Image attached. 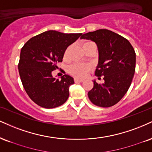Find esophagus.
<instances>
[{"label": "esophagus", "instance_id": "esophagus-1", "mask_svg": "<svg viewBox=\"0 0 152 152\" xmlns=\"http://www.w3.org/2000/svg\"><path fill=\"white\" fill-rule=\"evenodd\" d=\"M83 79H80V78H74V81L76 82V83H81V82H83Z\"/></svg>", "mask_w": 152, "mask_h": 152}]
</instances>
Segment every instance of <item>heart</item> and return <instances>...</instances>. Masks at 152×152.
Returning <instances> with one entry per match:
<instances>
[{"label": "heart", "instance_id": "1", "mask_svg": "<svg viewBox=\"0 0 152 152\" xmlns=\"http://www.w3.org/2000/svg\"><path fill=\"white\" fill-rule=\"evenodd\" d=\"M94 42H87L84 43L83 47L86 45H89V44H93ZM70 49V47L65 50L64 53V58H66L69 54V51ZM91 69L90 66L86 64H80V63H74L72 64L69 67V71L71 74L74 76L75 77L77 78H83L86 76V74L88 72L89 70Z\"/></svg>", "mask_w": 152, "mask_h": 152}]
</instances>
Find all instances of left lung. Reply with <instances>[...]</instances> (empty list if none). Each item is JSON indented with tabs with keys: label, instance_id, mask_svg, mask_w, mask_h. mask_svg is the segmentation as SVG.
I'll return each instance as SVG.
<instances>
[{
	"label": "left lung",
	"instance_id": "1",
	"mask_svg": "<svg viewBox=\"0 0 152 152\" xmlns=\"http://www.w3.org/2000/svg\"><path fill=\"white\" fill-rule=\"evenodd\" d=\"M82 39L96 43L99 52L98 65L95 75L105 83L94 81V88L88 93L94 105L108 107L123 98L130 86L135 72L136 54L126 38L112 31L100 29L83 34Z\"/></svg>",
	"mask_w": 152,
	"mask_h": 152
}]
</instances>
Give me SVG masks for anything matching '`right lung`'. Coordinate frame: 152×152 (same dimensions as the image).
Returning a JSON list of instances; mask_svg holds the SVG:
<instances>
[{"label": "right lung", "instance_id": "obj_1", "mask_svg": "<svg viewBox=\"0 0 152 152\" xmlns=\"http://www.w3.org/2000/svg\"><path fill=\"white\" fill-rule=\"evenodd\" d=\"M81 35L49 30L32 37L22 47L18 71L27 94L37 105L54 108L68 99L74 78L65 74L56 79L52 72L62 62L67 47Z\"/></svg>", "mask_w": 152, "mask_h": 152}]
</instances>
